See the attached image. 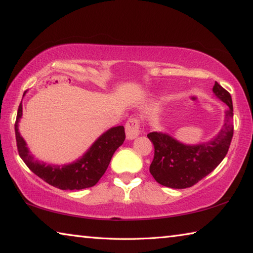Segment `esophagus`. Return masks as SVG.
Masks as SVG:
<instances>
[{
	"label": "esophagus",
	"instance_id": "34e87169",
	"mask_svg": "<svg viewBox=\"0 0 253 253\" xmlns=\"http://www.w3.org/2000/svg\"><path fill=\"white\" fill-rule=\"evenodd\" d=\"M125 129L127 139H135L139 135V122L136 118H130L126 123Z\"/></svg>",
	"mask_w": 253,
	"mask_h": 253
}]
</instances>
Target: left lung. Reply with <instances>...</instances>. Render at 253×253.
<instances>
[{"mask_svg": "<svg viewBox=\"0 0 253 253\" xmlns=\"http://www.w3.org/2000/svg\"><path fill=\"white\" fill-rule=\"evenodd\" d=\"M213 92L228 106L221 130L208 142L188 145L168 132L153 131L147 137L155 153L149 172L157 183L172 188H186L207 176L223 161L233 136V105L230 93L215 83Z\"/></svg>", "mask_w": 253, "mask_h": 253, "instance_id": "obj_1", "label": "left lung"}]
</instances>
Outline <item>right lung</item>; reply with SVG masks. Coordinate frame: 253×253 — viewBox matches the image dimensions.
<instances>
[{"label":"right lung","instance_id":"obj_1","mask_svg":"<svg viewBox=\"0 0 253 253\" xmlns=\"http://www.w3.org/2000/svg\"><path fill=\"white\" fill-rule=\"evenodd\" d=\"M24 96V95H23ZM22 117V104H20L15 122V137L19 155L25 165L50 185L60 190H83L97 184L108 168L111 157L125 140V128L116 126L109 128L95 140L88 151L78 160L65 165H52L34 160L27 143L19 131Z\"/></svg>","mask_w":253,"mask_h":253}]
</instances>
